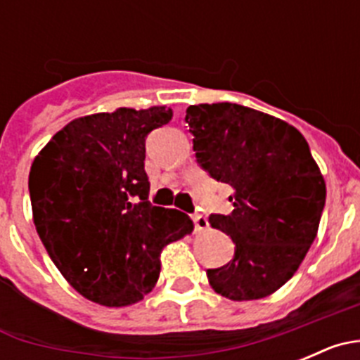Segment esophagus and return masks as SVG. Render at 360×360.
<instances>
[{
  "label": "esophagus",
  "instance_id": "esophagus-1",
  "mask_svg": "<svg viewBox=\"0 0 360 360\" xmlns=\"http://www.w3.org/2000/svg\"><path fill=\"white\" fill-rule=\"evenodd\" d=\"M193 221H195V229L198 232L205 231V229L209 227L207 218H205V216H202V214H195V216H193Z\"/></svg>",
  "mask_w": 360,
  "mask_h": 360
}]
</instances>
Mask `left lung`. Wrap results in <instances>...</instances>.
I'll return each instance as SVG.
<instances>
[{"label": "left lung", "instance_id": "left-lung-1", "mask_svg": "<svg viewBox=\"0 0 360 360\" xmlns=\"http://www.w3.org/2000/svg\"><path fill=\"white\" fill-rule=\"evenodd\" d=\"M200 165L232 187L231 214L209 224L234 241L227 265L207 270L212 290L231 301L274 294L314 243L326 184L304 136L285 120L232 103L187 108Z\"/></svg>", "mask_w": 360, "mask_h": 360}]
</instances>
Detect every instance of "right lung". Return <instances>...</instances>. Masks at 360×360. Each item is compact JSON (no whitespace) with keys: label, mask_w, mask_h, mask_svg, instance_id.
Listing matches in <instances>:
<instances>
[{"label":"right lung","mask_w":360,"mask_h":360,"mask_svg":"<svg viewBox=\"0 0 360 360\" xmlns=\"http://www.w3.org/2000/svg\"><path fill=\"white\" fill-rule=\"evenodd\" d=\"M171 117L165 106L79 117L32 162L37 234L63 278L94 303L142 301L157 285L165 245L195 229L186 212L148 202L146 136Z\"/></svg>","instance_id":"1"}]
</instances>
